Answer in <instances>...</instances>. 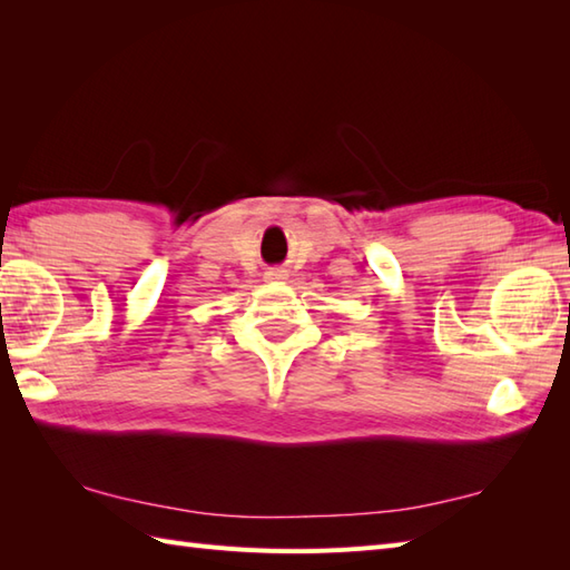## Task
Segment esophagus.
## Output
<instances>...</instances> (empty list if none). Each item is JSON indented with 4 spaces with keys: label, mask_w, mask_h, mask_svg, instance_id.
<instances>
[{
    "label": "esophagus",
    "mask_w": 570,
    "mask_h": 570,
    "mask_svg": "<svg viewBox=\"0 0 570 570\" xmlns=\"http://www.w3.org/2000/svg\"><path fill=\"white\" fill-rule=\"evenodd\" d=\"M288 272L286 269H269L266 272V278H272V282H282V278H286Z\"/></svg>",
    "instance_id": "34e87169"
}]
</instances>
